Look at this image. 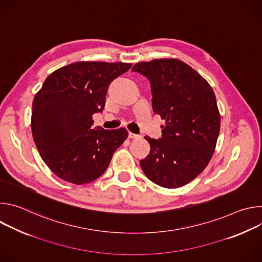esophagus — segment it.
I'll return each instance as SVG.
<instances>
[{
  "label": "esophagus",
  "instance_id": "obj_1",
  "mask_svg": "<svg viewBox=\"0 0 262 262\" xmlns=\"http://www.w3.org/2000/svg\"><path fill=\"white\" fill-rule=\"evenodd\" d=\"M128 137H129L130 139H141V138H142V136L136 135V134H133V133H129V134H128Z\"/></svg>",
  "mask_w": 262,
  "mask_h": 262
}]
</instances>
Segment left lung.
Returning a JSON list of instances; mask_svg holds the SVG:
<instances>
[{"label": "left lung", "mask_w": 262, "mask_h": 262, "mask_svg": "<svg viewBox=\"0 0 262 262\" xmlns=\"http://www.w3.org/2000/svg\"><path fill=\"white\" fill-rule=\"evenodd\" d=\"M150 81L152 108L166 120L162 139L145 137L150 154L140 161L145 175L167 189L194 180L208 165L220 133L221 116L207 81L178 59L139 62L132 68Z\"/></svg>", "instance_id": "8db88e82"}]
</instances>
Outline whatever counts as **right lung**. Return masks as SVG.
Returning a JSON list of instances; mask_svg holds the SVG:
<instances>
[{
  "mask_svg": "<svg viewBox=\"0 0 262 262\" xmlns=\"http://www.w3.org/2000/svg\"><path fill=\"white\" fill-rule=\"evenodd\" d=\"M130 63L82 61L63 66L45 81L33 99L31 128L47 166L61 179L89 183L107 168L126 140L125 128L93 129V114L102 112L111 82Z\"/></svg>",
  "mask_w": 262,
  "mask_h": 262,
  "instance_id": "add662e5",
  "label": "right lung"
}]
</instances>
